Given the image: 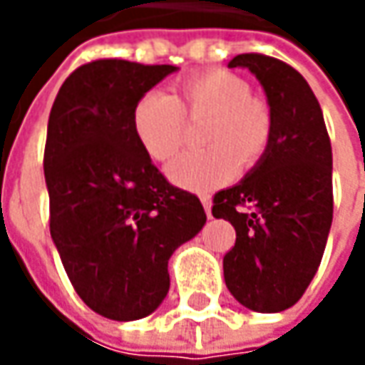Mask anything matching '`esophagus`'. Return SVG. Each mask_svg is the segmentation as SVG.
Wrapping results in <instances>:
<instances>
[{
  "label": "esophagus",
  "mask_w": 365,
  "mask_h": 365,
  "mask_svg": "<svg viewBox=\"0 0 365 365\" xmlns=\"http://www.w3.org/2000/svg\"><path fill=\"white\" fill-rule=\"evenodd\" d=\"M201 203H203L205 207V213L211 217V197H209V195H203V197H201Z\"/></svg>",
  "instance_id": "esophagus-1"
}]
</instances>
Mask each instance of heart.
Listing matches in <instances>:
<instances>
[{
    "instance_id": "1",
    "label": "heart",
    "mask_w": 365,
    "mask_h": 365,
    "mask_svg": "<svg viewBox=\"0 0 365 365\" xmlns=\"http://www.w3.org/2000/svg\"><path fill=\"white\" fill-rule=\"evenodd\" d=\"M209 146L185 152L168 166L170 180L190 190H209L230 180L240 164L252 166L272 138L268 106L250 83L230 71H205L182 78L175 95L148 91L133 107V133L150 158L170 160L187 138V120H205Z\"/></svg>"
}]
</instances>
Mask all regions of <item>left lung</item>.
<instances>
[{
    "label": "left lung",
    "mask_w": 365,
    "mask_h": 365,
    "mask_svg": "<svg viewBox=\"0 0 365 365\" xmlns=\"http://www.w3.org/2000/svg\"><path fill=\"white\" fill-rule=\"evenodd\" d=\"M266 91L272 138L240 185L213 197V217L235 227L223 276L235 301L258 313L292 307L321 264L333 219L331 142L315 93L278 58L237 54Z\"/></svg>",
    "instance_id": "8db88e82"
}]
</instances>
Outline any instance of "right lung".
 Returning a JSON list of instances; mask_svg holds the SVG:
<instances>
[{"mask_svg":"<svg viewBox=\"0 0 365 365\" xmlns=\"http://www.w3.org/2000/svg\"><path fill=\"white\" fill-rule=\"evenodd\" d=\"M175 71L99 58L66 77L50 109V235L78 297L113 321L158 309L173 252L207 221L199 197L170 185L133 133L135 103Z\"/></svg>","mask_w":365,"mask_h":365,"instance_id":"1","label":"right lung"}]
</instances>
